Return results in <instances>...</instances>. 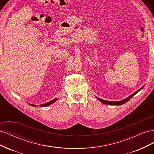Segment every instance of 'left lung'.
I'll list each match as a JSON object with an SVG mask.
<instances>
[{
    "mask_svg": "<svg viewBox=\"0 0 154 154\" xmlns=\"http://www.w3.org/2000/svg\"><path fill=\"white\" fill-rule=\"evenodd\" d=\"M144 87V85L141 88H139V89L138 91H137L136 92H135L134 93H133L132 94H131L130 96H128V97H127V98H125V99H124V100H122V101H110L103 100L99 98V97H96V98H97V100H98L99 101H100L102 103L105 104V105H123V104H124V103H127V102L130 98H131V97H132V96H134L135 94H136L138 92L140 91Z\"/></svg>",
    "mask_w": 154,
    "mask_h": 154,
    "instance_id": "obj_1",
    "label": "left lung"
}]
</instances>
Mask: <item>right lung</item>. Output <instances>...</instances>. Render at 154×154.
<instances>
[{
  "mask_svg": "<svg viewBox=\"0 0 154 154\" xmlns=\"http://www.w3.org/2000/svg\"><path fill=\"white\" fill-rule=\"evenodd\" d=\"M57 100H58V98H54V100H51V101L48 102V103L42 104V105H40V106H43V107H44V106H49V105H51V104H53V103H54L55 101H57ZM30 105H31V106H36L35 105H32V104H30Z\"/></svg>",
  "mask_w": 154,
  "mask_h": 154,
  "instance_id": "right-lung-1",
  "label": "right lung"
}]
</instances>
